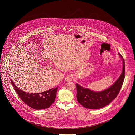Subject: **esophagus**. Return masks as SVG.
Listing matches in <instances>:
<instances>
[{"label":"esophagus","instance_id":"esophagus-1","mask_svg":"<svg viewBox=\"0 0 135 135\" xmlns=\"http://www.w3.org/2000/svg\"><path fill=\"white\" fill-rule=\"evenodd\" d=\"M65 80L68 82V81H70L72 80V77L71 75H67L65 78Z\"/></svg>","mask_w":135,"mask_h":135}]
</instances>
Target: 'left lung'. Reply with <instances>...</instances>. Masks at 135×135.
<instances>
[{"label":"left lung","instance_id":"1","mask_svg":"<svg viewBox=\"0 0 135 135\" xmlns=\"http://www.w3.org/2000/svg\"><path fill=\"white\" fill-rule=\"evenodd\" d=\"M119 55L123 61L122 73L115 83L108 89L100 92H95L88 88H84L76 83L77 101L84 107L89 109H100L108 105L118 95L122 86L125 74L124 59L120 54Z\"/></svg>","mask_w":135,"mask_h":135}]
</instances>
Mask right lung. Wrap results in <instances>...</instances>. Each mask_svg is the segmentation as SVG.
Masks as SVG:
<instances>
[{
  "mask_svg": "<svg viewBox=\"0 0 135 135\" xmlns=\"http://www.w3.org/2000/svg\"><path fill=\"white\" fill-rule=\"evenodd\" d=\"M15 91L20 99L28 106L35 109L41 110L49 108L55 101L58 87L54 88L46 91L37 93L29 94L17 87L11 80Z\"/></svg>",
  "mask_w": 135,
  "mask_h": 135,
  "instance_id": "obj_1",
  "label": "right lung"
}]
</instances>
